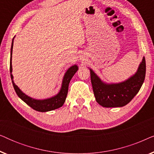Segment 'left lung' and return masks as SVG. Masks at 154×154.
Instances as JSON below:
<instances>
[{"label": "left lung", "instance_id": "1", "mask_svg": "<svg viewBox=\"0 0 154 154\" xmlns=\"http://www.w3.org/2000/svg\"><path fill=\"white\" fill-rule=\"evenodd\" d=\"M90 71L97 102L106 108L122 107L128 104L140 91L146 74V61L144 57L137 72L129 79L118 83H105L92 69H90Z\"/></svg>", "mask_w": 154, "mask_h": 154}]
</instances>
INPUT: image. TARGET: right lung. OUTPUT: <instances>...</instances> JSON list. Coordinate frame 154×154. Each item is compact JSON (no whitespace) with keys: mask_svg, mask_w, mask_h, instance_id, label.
<instances>
[{"mask_svg":"<svg viewBox=\"0 0 154 154\" xmlns=\"http://www.w3.org/2000/svg\"><path fill=\"white\" fill-rule=\"evenodd\" d=\"M14 38V37L13 38V39H12L11 50H10V71L12 85H13L14 89L15 90L16 93L18 95L19 97H20L22 101H24L26 104H28L29 106L31 107L33 109H34V110L37 111H40V112H47V111L54 110V109H57L60 108L61 106H62L63 104H64V102L66 98L67 93H68L69 83H70L71 79H72L73 75L75 74V72H76L78 70H79V67H78L76 64H74L67 69L66 73H64V77H63L62 86H61L60 92H59L56 95L48 99H44V100H36V99L26 95V94L24 93V92L18 88V86L15 85V83H14V82L13 81V75L12 74V48H13Z\"/></svg>","mask_w":154,"mask_h":154,"instance_id":"add662e5","label":"right lung"}]
</instances>
